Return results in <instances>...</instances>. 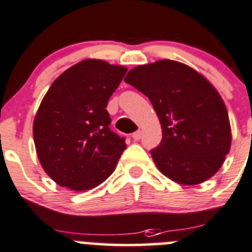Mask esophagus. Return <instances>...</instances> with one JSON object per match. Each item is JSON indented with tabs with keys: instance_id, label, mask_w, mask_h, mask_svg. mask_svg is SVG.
<instances>
[{
	"instance_id": "esophagus-1",
	"label": "esophagus",
	"mask_w": 252,
	"mask_h": 252,
	"mask_svg": "<svg viewBox=\"0 0 252 252\" xmlns=\"http://www.w3.org/2000/svg\"><path fill=\"white\" fill-rule=\"evenodd\" d=\"M141 136H143V133H141V130H136L135 133L133 134V139H134V140H140Z\"/></svg>"
}]
</instances>
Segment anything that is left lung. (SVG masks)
I'll list each match as a JSON object with an SVG mask.
<instances>
[{
	"label": "left lung",
	"mask_w": 252,
	"mask_h": 252,
	"mask_svg": "<svg viewBox=\"0 0 252 252\" xmlns=\"http://www.w3.org/2000/svg\"><path fill=\"white\" fill-rule=\"evenodd\" d=\"M124 81L145 94L162 139L150 151L158 170L180 185L211 178L230 150L228 111L211 82L187 65L158 60L131 69Z\"/></svg>",
	"instance_id": "8db88e82"
}]
</instances>
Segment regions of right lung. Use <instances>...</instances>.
Here are the masks:
<instances>
[{
  "label": "right lung",
  "mask_w": 252,
  "mask_h": 252,
  "mask_svg": "<svg viewBox=\"0 0 252 252\" xmlns=\"http://www.w3.org/2000/svg\"><path fill=\"white\" fill-rule=\"evenodd\" d=\"M126 67L87 59L63 72L48 90L33 123L44 171L61 187L86 191L106 181L126 150L109 128L106 107Z\"/></svg>",
  "instance_id": "right-lung-1"
}]
</instances>
